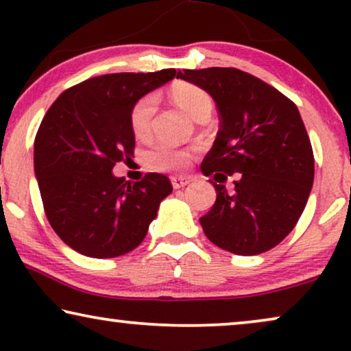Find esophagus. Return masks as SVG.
Here are the masks:
<instances>
[{
    "instance_id": "obj_1",
    "label": "esophagus",
    "mask_w": 351,
    "mask_h": 351,
    "mask_svg": "<svg viewBox=\"0 0 351 351\" xmlns=\"http://www.w3.org/2000/svg\"><path fill=\"white\" fill-rule=\"evenodd\" d=\"M171 182H172V186L177 190V189H182V186L189 185L191 179L190 177H171Z\"/></svg>"
}]
</instances>
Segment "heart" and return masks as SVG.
I'll use <instances>...</instances> for the list:
<instances>
[{"mask_svg": "<svg viewBox=\"0 0 351 351\" xmlns=\"http://www.w3.org/2000/svg\"><path fill=\"white\" fill-rule=\"evenodd\" d=\"M171 97L195 121L209 117L213 112V100L209 94L195 84H176L171 89ZM155 108L156 100L153 95H143L134 104L131 110V129L137 137L147 136L150 131ZM189 153L166 141L153 143L145 153L147 166L155 171H180L189 165Z\"/></svg>", "mask_w": 351, "mask_h": 351, "instance_id": "b5f03b06", "label": "heart"}]
</instances>
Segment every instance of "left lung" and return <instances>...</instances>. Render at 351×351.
Returning <instances> with one entry per match:
<instances>
[{"instance_id": "8db88e82", "label": "left lung", "mask_w": 351, "mask_h": 351, "mask_svg": "<svg viewBox=\"0 0 351 351\" xmlns=\"http://www.w3.org/2000/svg\"><path fill=\"white\" fill-rule=\"evenodd\" d=\"M177 78L204 89L219 112L217 137L201 171L223 182L234 176L233 191L213 182L217 199L199 219L206 237L238 256L270 251L295 227L313 186V150L299 110L238 69L179 70Z\"/></svg>"}]
</instances>
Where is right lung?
<instances>
[{
    "instance_id": "right-lung-1",
    "label": "right lung",
    "mask_w": 351,
    "mask_h": 351,
    "mask_svg": "<svg viewBox=\"0 0 351 351\" xmlns=\"http://www.w3.org/2000/svg\"><path fill=\"white\" fill-rule=\"evenodd\" d=\"M174 76V69L95 76L64 90L43 118L35 137L38 186L51 227L76 252H131L171 195L166 176L148 172L129 184L112 169L134 155V104Z\"/></svg>"
}]
</instances>
